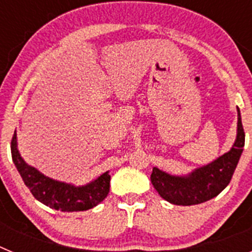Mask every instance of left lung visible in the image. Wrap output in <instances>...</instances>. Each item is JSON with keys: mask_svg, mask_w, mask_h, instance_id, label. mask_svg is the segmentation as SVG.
I'll list each match as a JSON object with an SVG mask.
<instances>
[{"mask_svg": "<svg viewBox=\"0 0 252 252\" xmlns=\"http://www.w3.org/2000/svg\"><path fill=\"white\" fill-rule=\"evenodd\" d=\"M237 111V137L228 153L187 177H174L153 169L150 180L160 197L177 206H192L212 199L228 186L245 146V131Z\"/></svg>", "mask_w": 252, "mask_h": 252, "instance_id": "1", "label": "left lung"}]
</instances>
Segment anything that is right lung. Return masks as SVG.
<instances>
[{"label": "right lung", "mask_w": 252, "mask_h": 252, "mask_svg": "<svg viewBox=\"0 0 252 252\" xmlns=\"http://www.w3.org/2000/svg\"><path fill=\"white\" fill-rule=\"evenodd\" d=\"M11 155L25 186L37 201L50 208L63 212L87 211L101 203L110 192L111 175L108 173H104L94 182L84 187L62 183L41 174L35 168L28 165L20 157L16 145V133H13L11 140Z\"/></svg>", "instance_id": "right-lung-1"}]
</instances>
